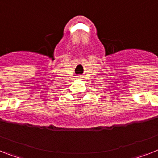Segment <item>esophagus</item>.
Instances as JSON below:
<instances>
[{"instance_id":"34e87169","label":"esophagus","mask_w":158,"mask_h":158,"mask_svg":"<svg viewBox=\"0 0 158 158\" xmlns=\"http://www.w3.org/2000/svg\"><path fill=\"white\" fill-rule=\"evenodd\" d=\"M77 77H78L77 79H81V76H77Z\"/></svg>"}]
</instances>
